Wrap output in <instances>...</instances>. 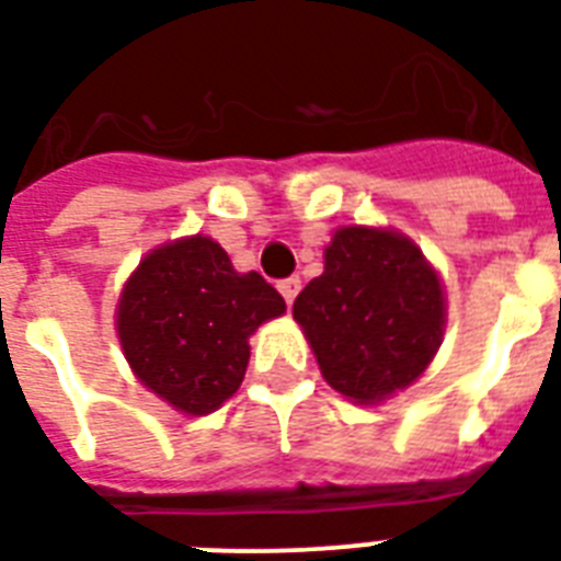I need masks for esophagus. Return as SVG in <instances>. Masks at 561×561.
<instances>
[{"label": "esophagus", "instance_id": "esophagus-1", "mask_svg": "<svg viewBox=\"0 0 561 561\" xmlns=\"http://www.w3.org/2000/svg\"><path fill=\"white\" fill-rule=\"evenodd\" d=\"M277 289H280V295L286 298V304H293L295 295L301 293V277H286V280L277 284Z\"/></svg>", "mask_w": 561, "mask_h": 561}]
</instances>
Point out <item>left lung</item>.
Instances as JSON below:
<instances>
[{"label": "left lung", "mask_w": 561, "mask_h": 561, "mask_svg": "<svg viewBox=\"0 0 561 561\" xmlns=\"http://www.w3.org/2000/svg\"><path fill=\"white\" fill-rule=\"evenodd\" d=\"M293 316L324 380L351 401L375 403L427 368L442 342L445 295L407 237L342 228Z\"/></svg>", "instance_id": "obj_1"}]
</instances>
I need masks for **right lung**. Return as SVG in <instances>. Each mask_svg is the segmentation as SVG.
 Returning <instances> with one entry per match:
<instances>
[{
  "label": "right lung",
  "mask_w": 561,
  "mask_h": 561,
  "mask_svg": "<svg viewBox=\"0 0 561 561\" xmlns=\"http://www.w3.org/2000/svg\"><path fill=\"white\" fill-rule=\"evenodd\" d=\"M284 310L263 275H240L219 242L190 237L142 260L116 330L142 386L186 415H207L240 389L251 333Z\"/></svg>",
  "instance_id": "add662e5"
}]
</instances>
